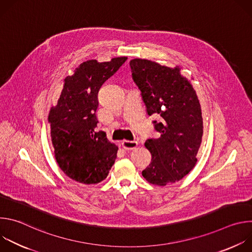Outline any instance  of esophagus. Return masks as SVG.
<instances>
[{
  "mask_svg": "<svg viewBox=\"0 0 252 252\" xmlns=\"http://www.w3.org/2000/svg\"><path fill=\"white\" fill-rule=\"evenodd\" d=\"M122 146L126 151H132L135 150L137 147V141H131V140H124L122 142Z\"/></svg>",
  "mask_w": 252,
  "mask_h": 252,
  "instance_id": "34e87169",
  "label": "esophagus"
}]
</instances>
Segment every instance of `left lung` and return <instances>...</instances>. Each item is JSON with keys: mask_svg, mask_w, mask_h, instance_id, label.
I'll list each match as a JSON object with an SVG mask.
<instances>
[{"mask_svg": "<svg viewBox=\"0 0 252 252\" xmlns=\"http://www.w3.org/2000/svg\"><path fill=\"white\" fill-rule=\"evenodd\" d=\"M129 65L148 115L162 119L154 122L160 136L145 143L152 161L142 176L159 187L181 181L195 166L202 141L203 121L196 92L178 65L169 67L145 59H133Z\"/></svg>", "mask_w": 252, "mask_h": 252, "instance_id": "left-lung-1", "label": "left lung"}]
</instances>
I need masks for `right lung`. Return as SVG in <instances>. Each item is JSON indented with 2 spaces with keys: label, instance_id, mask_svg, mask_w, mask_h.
<instances>
[{
  "label": "right lung",
  "instance_id": "1",
  "mask_svg": "<svg viewBox=\"0 0 252 252\" xmlns=\"http://www.w3.org/2000/svg\"><path fill=\"white\" fill-rule=\"evenodd\" d=\"M126 57L81 63L73 76L64 79L57 105L49 113L54 154L60 168L69 178L95 185L107 176L117 158L118 146L104 131H96L97 93L126 61Z\"/></svg>",
  "mask_w": 252,
  "mask_h": 252
}]
</instances>
